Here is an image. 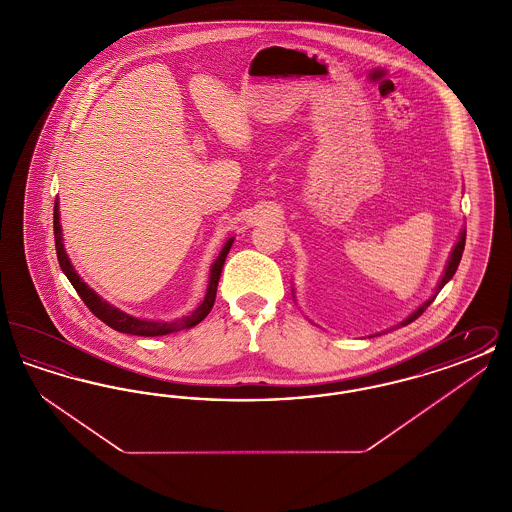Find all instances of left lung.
<instances>
[{
	"mask_svg": "<svg viewBox=\"0 0 512 512\" xmlns=\"http://www.w3.org/2000/svg\"><path fill=\"white\" fill-rule=\"evenodd\" d=\"M464 242H466V230L461 232V238H459V242L455 244L453 247V251H451V257H449V263H447V267H445V272H443V276H441V280H439L438 288H436V295H438L439 290L455 276V272H457V267H459V263H461V257H463L464 251ZM436 295H432L428 301H424L416 311H414L413 315H409V317L405 318L403 322H401V326H407V324H411L413 320L420 317L428 307H430V303L436 299Z\"/></svg>",
	"mask_w": 512,
	"mask_h": 512,
	"instance_id": "8db88e82",
	"label": "left lung"
}]
</instances>
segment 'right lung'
I'll return each mask as SVG.
<instances>
[{
    "mask_svg": "<svg viewBox=\"0 0 512 512\" xmlns=\"http://www.w3.org/2000/svg\"><path fill=\"white\" fill-rule=\"evenodd\" d=\"M53 234H55V251H57V259H59V267L65 272V276L69 278V282L73 284L74 290L80 295V299L86 303V307L99 318L103 320L107 326H111L113 330L122 332V334H132V336H146V338H153V336H165V334H172V332H180V330H188L194 328L195 324H199L203 318L209 315V311L215 305V297H217V286H219L220 272H222V265L224 259L230 251V247L234 244V238H230L222 251L217 257V261L211 267V274H209V286H207V293L205 299L201 301V305L195 309L192 315L188 317L178 318L172 322H157V320H144V318L130 317L126 313H122L121 309L109 305L105 299H101L98 293L94 292L92 288L86 286V282H82V278L76 274L65 247H63V238H61V224H59V205L55 201L53 207Z\"/></svg>",
    "mask_w": 512,
    "mask_h": 512,
    "instance_id": "add662e5",
    "label": "right lung"
}]
</instances>
